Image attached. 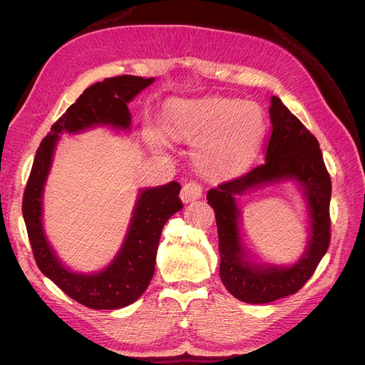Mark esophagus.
<instances>
[{
  "mask_svg": "<svg viewBox=\"0 0 365 365\" xmlns=\"http://www.w3.org/2000/svg\"><path fill=\"white\" fill-rule=\"evenodd\" d=\"M180 196H181V201L185 204L200 200L202 196V185L196 181H189L182 187Z\"/></svg>",
  "mask_w": 365,
  "mask_h": 365,
  "instance_id": "34e87169",
  "label": "esophagus"
}]
</instances>
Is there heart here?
Wrapping results in <instances>:
<instances>
[{"instance_id": "obj_1", "label": "heart", "mask_w": 365, "mask_h": 365, "mask_svg": "<svg viewBox=\"0 0 365 365\" xmlns=\"http://www.w3.org/2000/svg\"><path fill=\"white\" fill-rule=\"evenodd\" d=\"M163 129L172 138L196 143L193 158L202 172L233 176L256 157L264 134V115L257 103L248 101H172L164 109ZM146 138L158 149L168 145L155 126L146 128Z\"/></svg>"}]
</instances>
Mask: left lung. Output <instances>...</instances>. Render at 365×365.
<instances>
[{"mask_svg":"<svg viewBox=\"0 0 365 365\" xmlns=\"http://www.w3.org/2000/svg\"><path fill=\"white\" fill-rule=\"evenodd\" d=\"M272 130L267 161L248 173L219 184L207 193L216 215L220 280L237 300L263 304L300 291L315 272L330 242V195L332 182L317 138L306 129L279 97H271ZM283 179L297 180L308 201L312 239L302 259L292 267L257 265L245 259L238 233L235 196L256 186Z\"/></svg>","mask_w":365,"mask_h":365,"instance_id":"left-lung-1","label":"left lung"}]
</instances>
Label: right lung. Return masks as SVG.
I'll list each match as a JSON object with an SVG mask.
<instances>
[{"label": "right lung", "mask_w": 365, "mask_h": 365, "mask_svg": "<svg viewBox=\"0 0 365 365\" xmlns=\"http://www.w3.org/2000/svg\"><path fill=\"white\" fill-rule=\"evenodd\" d=\"M153 81V77L143 79L125 74L109 77L86 88L41 141L26 185L23 216L38 268L73 300L90 309L125 307L138 300L146 291L155 272L163 227L170 216L182 208L178 196L181 185L170 181L165 185L141 190L123 245L114 260L96 274H79L65 268L50 247L42 228L43 185L61 134H77L98 125L129 129L128 103Z\"/></svg>", "instance_id": "1"}]
</instances>
